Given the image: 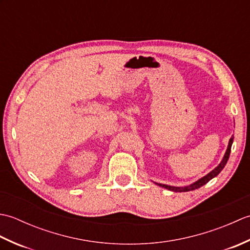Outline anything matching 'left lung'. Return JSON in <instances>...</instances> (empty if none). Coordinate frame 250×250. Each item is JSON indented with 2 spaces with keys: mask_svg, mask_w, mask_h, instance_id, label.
<instances>
[{
  "mask_svg": "<svg viewBox=\"0 0 250 250\" xmlns=\"http://www.w3.org/2000/svg\"><path fill=\"white\" fill-rule=\"evenodd\" d=\"M233 139H234V136H232L230 141H229V145H228V148H227V151L225 153L224 156V159H222V161L219 163V166L215 167L213 171L209 172L207 175H205L204 177H202L201 179L196 180L195 183L191 184L190 186H186V187H173V186H167V185H162V184H157L158 186H160V187H163L166 189H168L171 191H174V192H186V191H191V190H195L198 189L200 187H202V186H204L205 184H207L209 182L210 179H213L214 177H216L217 175H218L222 169H224V167H226V164L228 162V160H229V157H230V152H231V146H232V143H233Z\"/></svg>",
  "mask_w": 250,
  "mask_h": 250,
  "instance_id": "left-lung-1",
  "label": "left lung"
}]
</instances>
